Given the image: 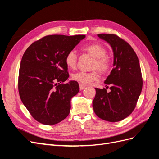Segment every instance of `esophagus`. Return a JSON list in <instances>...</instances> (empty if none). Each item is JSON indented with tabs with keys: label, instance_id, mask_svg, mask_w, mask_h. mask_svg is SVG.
Returning a JSON list of instances; mask_svg holds the SVG:
<instances>
[{
	"label": "esophagus",
	"instance_id": "esophagus-1",
	"mask_svg": "<svg viewBox=\"0 0 159 159\" xmlns=\"http://www.w3.org/2000/svg\"><path fill=\"white\" fill-rule=\"evenodd\" d=\"M80 90H83L84 89H85V85H84V84H80Z\"/></svg>",
	"mask_w": 159,
	"mask_h": 159
}]
</instances>
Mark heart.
Masks as SVG:
<instances>
[{
	"mask_svg": "<svg viewBox=\"0 0 159 159\" xmlns=\"http://www.w3.org/2000/svg\"><path fill=\"white\" fill-rule=\"evenodd\" d=\"M84 50L95 58L94 68H98L102 72H106L110 66L108 57L106 56V50L99 44H91L84 47ZM65 62L70 68H74L77 64V55L75 51L71 50L67 53ZM72 79L81 84L89 85L99 79V73L97 71L92 72L79 71L72 75Z\"/></svg>",
	"mask_w": 159,
	"mask_h": 159,
	"instance_id": "1",
	"label": "heart"
}]
</instances>
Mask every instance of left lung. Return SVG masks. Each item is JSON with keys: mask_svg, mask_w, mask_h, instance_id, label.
<instances>
[{"mask_svg": "<svg viewBox=\"0 0 159 159\" xmlns=\"http://www.w3.org/2000/svg\"><path fill=\"white\" fill-rule=\"evenodd\" d=\"M98 36L112 48L113 68L104 81L110 86V92L95 88L93 108L102 119L117 122L127 117L136 106L143 88L141 67L136 53L127 42L111 34Z\"/></svg>", "mask_w": 159, "mask_h": 159, "instance_id": "8db88e82", "label": "left lung"}]
</instances>
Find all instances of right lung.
<instances>
[{
    "label": "right lung",
    "instance_id": "add662e5",
    "mask_svg": "<svg viewBox=\"0 0 159 159\" xmlns=\"http://www.w3.org/2000/svg\"><path fill=\"white\" fill-rule=\"evenodd\" d=\"M85 35H49L34 42L24 54L18 75V91L24 105L37 121L47 125L58 123L69 115L71 99L80 90L68 79L65 62Z\"/></svg>",
    "mask_w": 159,
    "mask_h": 159
}]
</instances>
